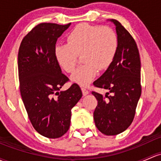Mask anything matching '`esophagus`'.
<instances>
[{"label": "esophagus", "instance_id": "esophagus-1", "mask_svg": "<svg viewBox=\"0 0 161 161\" xmlns=\"http://www.w3.org/2000/svg\"><path fill=\"white\" fill-rule=\"evenodd\" d=\"M81 89H82V94H83V96H86V95L89 94V90H87L86 88L82 87L81 88Z\"/></svg>", "mask_w": 161, "mask_h": 161}]
</instances>
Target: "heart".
<instances>
[{
	"label": "heart",
	"mask_w": 161,
	"mask_h": 161,
	"mask_svg": "<svg viewBox=\"0 0 161 161\" xmlns=\"http://www.w3.org/2000/svg\"><path fill=\"white\" fill-rule=\"evenodd\" d=\"M119 47L116 31L108 26L79 24L67 36V44L55 46V55L62 69L68 73L75 70L79 55L83 65L72 74V80L81 86L90 83L98 70L108 69Z\"/></svg>",
	"instance_id": "obj_1"
}]
</instances>
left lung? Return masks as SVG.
Wrapping results in <instances>:
<instances>
[{"instance_id": "1", "label": "left lung", "mask_w": 161, "mask_h": 161, "mask_svg": "<svg viewBox=\"0 0 161 161\" xmlns=\"http://www.w3.org/2000/svg\"><path fill=\"white\" fill-rule=\"evenodd\" d=\"M110 21L116 25L119 39L117 53L110 66L93 82L94 86L109 92L103 96L92 91V94L98 101L93 113L96 126L103 134L114 136L125 131L134 119L141 84L136 42L120 22Z\"/></svg>"}]
</instances>
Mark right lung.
<instances>
[{
    "label": "right lung",
    "instance_id": "1",
    "mask_svg": "<svg viewBox=\"0 0 161 161\" xmlns=\"http://www.w3.org/2000/svg\"><path fill=\"white\" fill-rule=\"evenodd\" d=\"M70 25L38 24L24 37L18 51L20 92L28 118L38 133L51 139L69 130L71 109L82 96L75 83L59 92L69 79L55 58V44Z\"/></svg>",
    "mask_w": 161,
    "mask_h": 161
}]
</instances>
